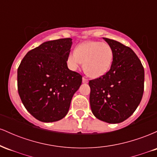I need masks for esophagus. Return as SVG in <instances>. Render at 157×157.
<instances>
[{
	"instance_id": "esophagus-1",
	"label": "esophagus",
	"mask_w": 157,
	"mask_h": 157,
	"mask_svg": "<svg viewBox=\"0 0 157 157\" xmlns=\"http://www.w3.org/2000/svg\"><path fill=\"white\" fill-rule=\"evenodd\" d=\"M88 82H89V80H88L86 77H82V82H83V83H87Z\"/></svg>"
}]
</instances>
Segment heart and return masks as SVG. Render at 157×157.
Returning a JSON list of instances; mask_svg holds the SVG:
<instances>
[{
    "instance_id": "heart-1",
    "label": "heart",
    "mask_w": 157,
    "mask_h": 157,
    "mask_svg": "<svg viewBox=\"0 0 157 157\" xmlns=\"http://www.w3.org/2000/svg\"><path fill=\"white\" fill-rule=\"evenodd\" d=\"M111 46L105 42L88 40L81 43L75 52L68 54L67 64L71 69L76 70L83 62V69L89 77L97 78L109 71L113 62Z\"/></svg>"
}]
</instances>
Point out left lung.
<instances>
[{
  "label": "left lung",
  "mask_w": 157,
  "mask_h": 157,
  "mask_svg": "<svg viewBox=\"0 0 157 157\" xmlns=\"http://www.w3.org/2000/svg\"><path fill=\"white\" fill-rule=\"evenodd\" d=\"M113 52L111 68L89 81L90 105L93 114L108 123H120L132 115L141 102L145 72L141 61L131 48L103 37Z\"/></svg>",
  "instance_id": "1"
}]
</instances>
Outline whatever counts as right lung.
Returning <instances> with one entry per match:
<instances>
[{
    "label": "right lung",
    "instance_id": "1",
    "mask_svg": "<svg viewBox=\"0 0 157 157\" xmlns=\"http://www.w3.org/2000/svg\"><path fill=\"white\" fill-rule=\"evenodd\" d=\"M71 38L46 41L25 55L17 69V90L23 105L44 122L58 121L67 114L82 76L68 69Z\"/></svg>",
    "mask_w": 157,
    "mask_h": 157
}]
</instances>
